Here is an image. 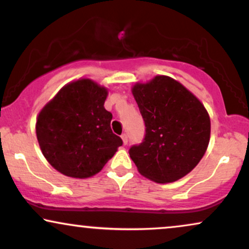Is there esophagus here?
Here are the masks:
<instances>
[{
	"label": "esophagus",
	"mask_w": 249,
	"mask_h": 249,
	"mask_svg": "<svg viewBox=\"0 0 249 249\" xmlns=\"http://www.w3.org/2000/svg\"><path fill=\"white\" fill-rule=\"evenodd\" d=\"M122 140H123V143L127 144V134L126 133L122 134Z\"/></svg>",
	"instance_id": "1"
}]
</instances>
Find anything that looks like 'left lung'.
I'll list each match as a JSON object with an SVG mask.
<instances>
[{"label":"left lung","mask_w":249,"mask_h":249,"mask_svg":"<svg viewBox=\"0 0 249 249\" xmlns=\"http://www.w3.org/2000/svg\"><path fill=\"white\" fill-rule=\"evenodd\" d=\"M146 134L130 148L138 171L165 184L186 176L201 161L210 140V117L194 94L168 75L132 87Z\"/></svg>","instance_id":"obj_1"}]
</instances>
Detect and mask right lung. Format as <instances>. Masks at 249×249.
I'll return each instance as SVG.
<instances>
[{
  "label": "right lung",
  "mask_w": 249,
  "mask_h": 249,
  "mask_svg": "<svg viewBox=\"0 0 249 249\" xmlns=\"http://www.w3.org/2000/svg\"><path fill=\"white\" fill-rule=\"evenodd\" d=\"M108 89L90 79L65 85L39 112L36 131L43 156L72 178L102 170L123 141L112 133L111 112L105 109Z\"/></svg>",
  "instance_id": "1"
}]
</instances>
